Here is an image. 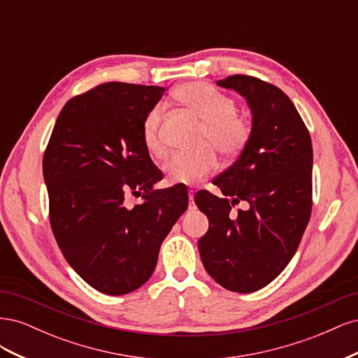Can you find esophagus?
Wrapping results in <instances>:
<instances>
[{
  "instance_id": "obj_1",
  "label": "esophagus",
  "mask_w": 358,
  "mask_h": 358,
  "mask_svg": "<svg viewBox=\"0 0 358 358\" xmlns=\"http://www.w3.org/2000/svg\"><path fill=\"white\" fill-rule=\"evenodd\" d=\"M188 197H189L188 210H194V209H196V203H194V191H192V189L188 191Z\"/></svg>"
}]
</instances>
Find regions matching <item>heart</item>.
I'll return each mask as SVG.
<instances>
[{
    "mask_svg": "<svg viewBox=\"0 0 358 358\" xmlns=\"http://www.w3.org/2000/svg\"><path fill=\"white\" fill-rule=\"evenodd\" d=\"M173 95L183 107L201 119L203 127L197 140L200 146L170 155L162 170L170 182L192 185L209 175L216 164V154L212 145L224 158H233L246 146L251 129L245 119L236 113L237 107L230 96L208 83H183L178 86ZM161 127L162 106L157 104L146 113L142 124V142L146 152L152 157L164 154Z\"/></svg>",
    "mask_w": 358,
    "mask_h": 358,
    "instance_id": "heart-1",
    "label": "heart"
}]
</instances>
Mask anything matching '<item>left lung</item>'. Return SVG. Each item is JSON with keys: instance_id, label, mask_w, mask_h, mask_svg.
Here are the masks:
<instances>
[{"instance_id": "8db88e82", "label": "left lung", "mask_w": 358, "mask_h": 358, "mask_svg": "<svg viewBox=\"0 0 358 358\" xmlns=\"http://www.w3.org/2000/svg\"><path fill=\"white\" fill-rule=\"evenodd\" d=\"M239 92L252 113L251 136L233 164L213 180L224 197L199 191L209 230L199 241L204 268L234 292L262 289L294 257L312 210V143L294 104L252 76L216 82ZM245 203L233 213L232 206Z\"/></svg>"}]
</instances>
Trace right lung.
<instances>
[{"label": "right lung", "instance_id": "obj_1", "mask_svg": "<svg viewBox=\"0 0 358 358\" xmlns=\"http://www.w3.org/2000/svg\"><path fill=\"white\" fill-rule=\"evenodd\" d=\"M166 88L109 82L66 103L43 157L53 236L86 284L109 296L142 287L159 246L188 208V191L154 189L162 173L142 142ZM128 193L143 197L128 206Z\"/></svg>", "mask_w": 358, "mask_h": 358}]
</instances>
